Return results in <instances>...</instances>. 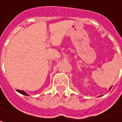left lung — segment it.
<instances>
[{"label":"left lung","instance_id":"left-lung-1","mask_svg":"<svg viewBox=\"0 0 122 122\" xmlns=\"http://www.w3.org/2000/svg\"><path fill=\"white\" fill-rule=\"evenodd\" d=\"M111 87H110V88H109V89H110V90H111Z\"/></svg>","mask_w":122,"mask_h":122}]
</instances>
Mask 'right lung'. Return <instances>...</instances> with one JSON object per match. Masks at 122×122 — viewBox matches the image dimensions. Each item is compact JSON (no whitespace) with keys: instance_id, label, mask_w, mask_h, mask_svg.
Here are the masks:
<instances>
[{"instance_id":"add662e5","label":"right lung","mask_w":122,"mask_h":122,"mask_svg":"<svg viewBox=\"0 0 122 122\" xmlns=\"http://www.w3.org/2000/svg\"><path fill=\"white\" fill-rule=\"evenodd\" d=\"M17 92H19V93H20L21 94H23V95H25V96H29L27 93H26V92L24 91V90H16Z\"/></svg>"}]
</instances>
